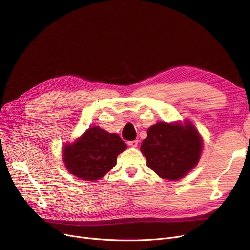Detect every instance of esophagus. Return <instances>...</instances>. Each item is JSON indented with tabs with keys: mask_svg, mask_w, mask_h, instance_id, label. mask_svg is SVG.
Here are the masks:
<instances>
[{
	"mask_svg": "<svg viewBox=\"0 0 250 250\" xmlns=\"http://www.w3.org/2000/svg\"><path fill=\"white\" fill-rule=\"evenodd\" d=\"M138 140H133V141H128L127 142V144H128V146H131V147H133V148H136V147H138Z\"/></svg>",
	"mask_w": 250,
	"mask_h": 250,
	"instance_id": "esophagus-1",
	"label": "esophagus"
}]
</instances>
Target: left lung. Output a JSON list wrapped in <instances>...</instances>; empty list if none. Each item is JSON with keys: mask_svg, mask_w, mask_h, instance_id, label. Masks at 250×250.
<instances>
[{"mask_svg": "<svg viewBox=\"0 0 250 250\" xmlns=\"http://www.w3.org/2000/svg\"><path fill=\"white\" fill-rule=\"evenodd\" d=\"M203 148V140L190 121L159 122L151 125L141 152L147 167L166 180L177 181L197 166Z\"/></svg>", "mask_w": 250, "mask_h": 250, "instance_id": "1", "label": "left lung"}]
</instances>
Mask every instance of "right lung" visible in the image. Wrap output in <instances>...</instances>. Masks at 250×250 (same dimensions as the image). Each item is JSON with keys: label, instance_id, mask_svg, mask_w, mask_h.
I'll use <instances>...</instances> for the list:
<instances>
[{"label": "right lung", "instance_id": "1", "mask_svg": "<svg viewBox=\"0 0 250 250\" xmlns=\"http://www.w3.org/2000/svg\"><path fill=\"white\" fill-rule=\"evenodd\" d=\"M126 148V144L117 134L92 126L74 142L63 146L62 158L73 176L94 182L103 178L115 167L117 155Z\"/></svg>", "mask_w": 250, "mask_h": 250}]
</instances>
